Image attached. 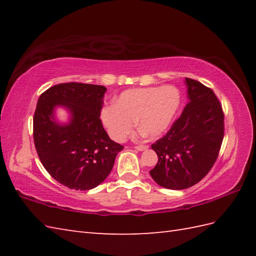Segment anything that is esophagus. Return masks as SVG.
<instances>
[{
  "label": "esophagus",
  "instance_id": "obj_1",
  "mask_svg": "<svg viewBox=\"0 0 256 256\" xmlns=\"http://www.w3.org/2000/svg\"><path fill=\"white\" fill-rule=\"evenodd\" d=\"M136 148L138 150H140V152H143V150H148V145H138V146H136Z\"/></svg>",
  "mask_w": 256,
  "mask_h": 256
}]
</instances>
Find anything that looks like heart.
Here are the masks:
<instances>
[{
	"mask_svg": "<svg viewBox=\"0 0 256 256\" xmlns=\"http://www.w3.org/2000/svg\"><path fill=\"white\" fill-rule=\"evenodd\" d=\"M180 100L179 90L172 86L128 89L114 99L112 106L103 108L101 120L116 142L126 138L135 121L144 136L157 138L170 128Z\"/></svg>",
	"mask_w": 256,
	"mask_h": 256,
	"instance_id": "1",
	"label": "heart"
}]
</instances>
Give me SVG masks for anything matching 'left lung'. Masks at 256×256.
<instances>
[{"label":"left lung","instance_id":"1","mask_svg":"<svg viewBox=\"0 0 256 256\" xmlns=\"http://www.w3.org/2000/svg\"><path fill=\"white\" fill-rule=\"evenodd\" d=\"M188 102L164 138L152 145L158 162L150 172L160 186L182 190L199 182L218 157L224 140V112L211 89L186 78Z\"/></svg>","mask_w":256,"mask_h":256}]
</instances>
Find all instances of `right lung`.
Instances as JSON below:
<instances>
[{
    "label": "right lung",
    "mask_w": 256,
    "mask_h": 256,
    "mask_svg": "<svg viewBox=\"0 0 256 256\" xmlns=\"http://www.w3.org/2000/svg\"><path fill=\"white\" fill-rule=\"evenodd\" d=\"M106 92L104 86L69 82L52 86L38 99L34 114L38 157L50 175L70 189L96 188L123 150L102 126ZM58 107L68 111L67 122L56 118Z\"/></svg>",
    "instance_id": "right-lung-1"
}]
</instances>
